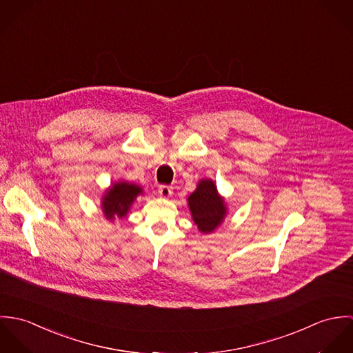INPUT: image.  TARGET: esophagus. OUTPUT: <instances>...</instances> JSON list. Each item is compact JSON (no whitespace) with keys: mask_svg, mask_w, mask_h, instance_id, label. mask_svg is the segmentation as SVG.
Masks as SVG:
<instances>
[{"mask_svg":"<svg viewBox=\"0 0 353 353\" xmlns=\"http://www.w3.org/2000/svg\"><path fill=\"white\" fill-rule=\"evenodd\" d=\"M157 193H159V196H160L161 199H168V197L172 194V190H171V188H170V186L161 185V186H159Z\"/></svg>","mask_w":353,"mask_h":353,"instance_id":"1","label":"esophagus"}]
</instances>
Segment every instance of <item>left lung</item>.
<instances>
[{
  "instance_id": "obj_1",
  "label": "left lung",
  "mask_w": 353,
  "mask_h": 353,
  "mask_svg": "<svg viewBox=\"0 0 353 353\" xmlns=\"http://www.w3.org/2000/svg\"><path fill=\"white\" fill-rule=\"evenodd\" d=\"M193 221L200 232H213L227 216L224 199L217 193V188L212 179H201L197 189L188 199Z\"/></svg>"
}]
</instances>
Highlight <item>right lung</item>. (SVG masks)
I'll list each match as a JSON object with an SVG mask.
<instances>
[{
  "label": "right lung",
  "mask_w": 353,
  "mask_h": 353,
  "mask_svg": "<svg viewBox=\"0 0 353 353\" xmlns=\"http://www.w3.org/2000/svg\"><path fill=\"white\" fill-rule=\"evenodd\" d=\"M143 194V188L129 182L112 183L101 197V210L107 220L125 217L134 200Z\"/></svg>",
  "instance_id": "obj_1"
}]
</instances>
